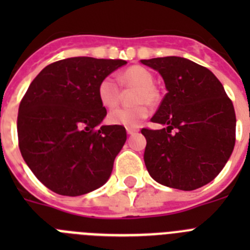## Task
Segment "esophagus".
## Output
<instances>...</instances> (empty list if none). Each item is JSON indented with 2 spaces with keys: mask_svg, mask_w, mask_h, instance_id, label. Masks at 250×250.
<instances>
[{
  "mask_svg": "<svg viewBox=\"0 0 250 250\" xmlns=\"http://www.w3.org/2000/svg\"><path fill=\"white\" fill-rule=\"evenodd\" d=\"M126 131L129 135H134V134L139 131V129H136V127H126Z\"/></svg>",
  "mask_w": 250,
  "mask_h": 250,
  "instance_id": "34e87169",
  "label": "esophagus"
}]
</instances>
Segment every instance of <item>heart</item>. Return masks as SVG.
Wrapping results in <instances>:
<instances>
[{"instance_id":"b5f03b06","label":"heart","mask_w":250,"mask_h":250,"mask_svg":"<svg viewBox=\"0 0 250 250\" xmlns=\"http://www.w3.org/2000/svg\"><path fill=\"white\" fill-rule=\"evenodd\" d=\"M118 83L123 87H136L134 92V103L131 107H119L107 115V121L112 125H123L136 127L149 115L146 103L152 105L159 99V92L154 86V76L147 68L134 65L125 68L118 75ZM112 77L106 76L98 85V98L106 109H112L120 100V89Z\"/></svg>"}]
</instances>
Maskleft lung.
I'll use <instances>...</instances> for the list:
<instances>
[{"instance_id": "1", "label": "left lung", "mask_w": 250, "mask_h": 250, "mask_svg": "<svg viewBox=\"0 0 250 250\" xmlns=\"http://www.w3.org/2000/svg\"><path fill=\"white\" fill-rule=\"evenodd\" d=\"M163 76L167 92L146 139L144 161L151 178L165 187L195 190L222 171L235 144V111L222 83L207 67L184 57L141 60Z\"/></svg>"}]
</instances>
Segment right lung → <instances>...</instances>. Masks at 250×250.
<instances>
[{
  "label": "right lung",
  "instance_id": "1",
  "mask_svg": "<svg viewBox=\"0 0 250 250\" xmlns=\"http://www.w3.org/2000/svg\"><path fill=\"white\" fill-rule=\"evenodd\" d=\"M125 63L70 57L46 66L28 86L17 116L20 151L50 190L83 195L110 178L126 130L121 125L98 127L106 116L98 85Z\"/></svg>",
  "mask_w": 250,
  "mask_h": 250
}]
</instances>
